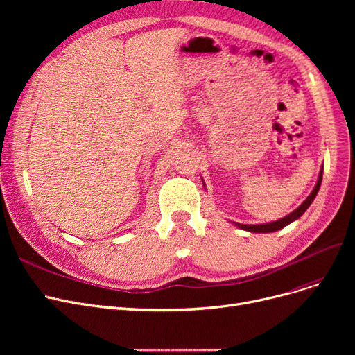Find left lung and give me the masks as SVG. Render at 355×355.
Masks as SVG:
<instances>
[{
  "label": "left lung",
  "mask_w": 355,
  "mask_h": 355,
  "mask_svg": "<svg viewBox=\"0 0 355 355\" xmlns=\"http://www.w3.org/2000/svg\"><path fill=\"white\" fill-rule=\"evenodd\" d=\"M322 171H324V166H321V171H320V177H318V181H316L315 187L312 190V193L306 197V200L301 204L300 207H297L296 210H293L291 214H288L286 217L284 218H279L276 221H272V223H265V225H241V223H234L233 225L237 226L239 229L241 230H246V232H250V233H272V232H276V230H281L284 229L285 226L291 225L292 221L300 218L306 210L308 207L312 204L313 198L316 197V194H318L320 191V187H321V182H322ZM202 185H204V181H202Z\"/></svg>",
  "instance_id": "8db88e82"
}]
</instances>
